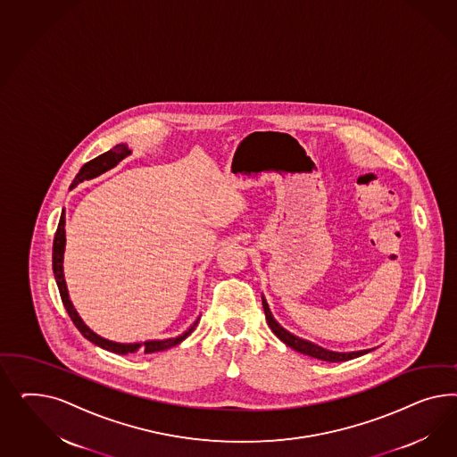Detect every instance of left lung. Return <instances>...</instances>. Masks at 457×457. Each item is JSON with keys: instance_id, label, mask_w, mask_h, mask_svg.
Segmentation results:
<instances>
[{"instance_id": "8db88e82", "label": "left lung", "mask_w": 457, "mask_h": 457, "mask_svg": "<svg viewBox=\"0 0 457 457\" xmlns=\"http://www.w3.org/2000/svg\"><path fill=\"white\" fill-rule=\"evenodd\" d=\"M263 310L266 321H268L270 328L273 330V333L277 335L278 338H279L283 344H287L290 348L300 352V353H303V355H310V357H313V359L323 360V361H345V360L357 359L360 355L370 352V350H359V352H332V350H327V348H323V346L317 345V344H313V342H308V340H303V338L293 335V333L288 332V330H285V328L278 323L277 320L273 319V315H271V312H270V306L266 303L264 296Z\"/></svg>"}]
</instances>
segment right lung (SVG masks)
<instances>
[{
    "instance_id": "add662e5",
    "label": "right lung",
    "mask_w": 457,
    "mask_h": 457,
    "mask_svg": "<svg viewBox=\"0 0 457 457\" xmlns=\"http://www.w3.org/2000/svg\"><path fill=\"white\" fill-rule=\"evenodd\" d=\"M130 154L129 147L125 144H119L115 145L111 151H107L102 155H98L96 159H92L90 162H87L85 166L80 169V172L77 174V178L71 182L70 189L75 187L79 182L83 180L94 179L100 174H104L105 170H109L113 166H117L124 157H127ZM63 253H65V211L62 212L60 216V222H58V228H56L55 239H54V275H55L56 285H58V290H60V296H62V302L63 306L69 313L70 319L73 321V325L79 328V332L82 333L83 337L87 340H90L92 344L102 346L104 350H109L113 353H119V355H127V353H134V352H144V353H154V352H162L167 350L170 346L179 345L182 340H186L191 333L194 332L195 325L199 323V319L194 321L189 330L176 337V338H166V340H149V342H140V344H117V342H111L107 338H102L98 337L97 333L92 332L85 323L83 320L79 317L77 310L73 308V304L70 302L69 290H67V283H65V277H63Z\"/></svg>"
}]
</instances>
